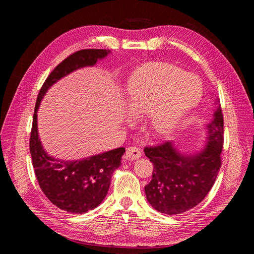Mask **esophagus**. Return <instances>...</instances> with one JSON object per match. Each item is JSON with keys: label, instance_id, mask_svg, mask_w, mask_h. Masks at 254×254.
<instances>
[{"label": "esophagus", "instance_id": "esophagus-1", "mask_svg": "<svg viewBox=\"0 0 254 254\" xmlns=\"http://www.w3.org/2000/svg\"><path fill=\"white\" fill-rule=\"evenodd\" d=\"M142 155V150L137 147H128L126 149V156L129 160H137Z\"/></svg>", "mask_w": 254, "mask_h": 254}]
</instances>
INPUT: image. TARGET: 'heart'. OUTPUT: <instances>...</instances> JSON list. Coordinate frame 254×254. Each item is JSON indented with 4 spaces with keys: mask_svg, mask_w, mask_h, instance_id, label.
Wrapping results in <instances>:
<instances>
[{
    "mask_svg": "<svg viewBox=\"0 0 254 254\" xmlns=\"http://www.w3.org/2000/svg\"><path fill=\"white\" fill-rule=\"evenodd\" d=\"M196 76L166 63L145 64L127 82V104L132 114L149 115V128L159 136L173 134L202 97Z\"/></svg>",
    "mask_w": 254,
    "mask_h": 254,
    "instance_id": "1",
    "label": "heart"
}]
</instances>
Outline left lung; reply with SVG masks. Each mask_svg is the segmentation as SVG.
I'll return each instance as SVG.
<instances>
[{"mask_svg": "<svg viewBox=\"0 0 254 254\" xmlns=\"http://www.w3.org/2000/svg\"><path fill=\"white\" fill-rule=\"evenodd\" d=\"M207 143L195 155H183L172 142L144 148L153 164L151 181L145 194L153 209L176 215L193 209L211 190L221 166L224 115L218 106L206 125Z\"/></svg>", "mask_w": 254, "mask_h": 254, "instance_id": "obj_1", "label": "left lung"}]
</instances>
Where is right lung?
<instances>
[{"mask_svg":"<svg viewBox=\"0 0 254 254\" xmlns=\"http://www.w3.org/2000/svg\"><path fill=\"white\" fill-rule=\"evenodd\" d=\"M110 51L88 49L73 53L60 63L45 79L35 106L29 150L40 189L59 209L74 214L93 210L102 203L114 171L121 166L125 148L120 147L82 160L64 161L49 156L43 149L37 127V111L41 99L54 83L77 68L94 65Z\"/></svg>","mask_w":254,"mask_h":254,"instance_id":"right-lung-1","label":"right lung"}]
</instances>
